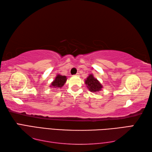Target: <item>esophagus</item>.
<instances>
[{
    "label": "esophagus",
    "instance_id": "1",
    "mask_svg": "<svg viewBox=\"0 0 152 152\" xmlns=\"http://www.w3.org/2000/svg\"><path fill=\"white\" fill-rule=\"evenodd\" d=\"M75 76H79V74H78V73H77Z\"/></svg>",
    "mask_w": 152,
    "mask_h": 152
}]
</instances>
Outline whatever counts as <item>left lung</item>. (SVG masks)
<instances>
[{"label":"left lung","mask_w":152,"mask_h":152,"mask_svg":"<svg viewBox=\"0 0 152 152\" xmlns=\"http://www.w3.org/2000/svg\"><path fill=\"white\" fill-rule=\"evenodd\" d=\"M85 83L89 91L91 92H98L101 91L102 88L101 83L91 74H89V76L86 78L85 80Z\"/></svg>","instance_id":"8db88e82"}]
</instances>
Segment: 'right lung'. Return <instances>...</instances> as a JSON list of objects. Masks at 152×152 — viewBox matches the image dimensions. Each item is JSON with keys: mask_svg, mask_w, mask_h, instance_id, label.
<instances>
[{"mask_svg": "<svg viewBox=\"0 0 152 152\" xmlns=\"http://www.w3.org/2000/svg\"><path fill=\"white\" fill-rule=\"evenodd\" d=\"M66 76H62L61 74H57L56 78L53 81L51 82L50 87H53L54 88H61L64 85V83L66 82Z\"/></svg>", "mask_w": 152, "mask_h": 152, "instance_id": "obj_1", "label": "right lung"}]
</instances>
